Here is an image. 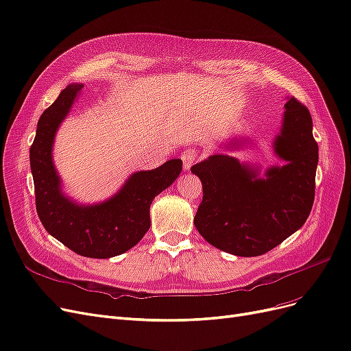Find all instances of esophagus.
Segmentation results:
<instances>
[{
    "instance_id": "esophagus-1",
    "label": "esophagus",
    "mask_w": 351,
    "mask_h": 351,
    "mask_svg": "<svg viewBox=\"0 0 351 351\" xmlns=\"http://www.w3.org/2000/svg\"><path fill=\"white\" fill-rule=\"evenodd\" d=\"M198 157H199V153H198V150H194V149H186L180 153V159H182V162H184L185 171H189L191 166L198 160Z\"/></svg>"
}]
</instances>
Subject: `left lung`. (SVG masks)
I'll use <instances>...</instances> for the list:
<instances>
[{
    "label": "left lung",
    "mask_w": 351,
    "mask_h": 351,
    "mask_svg": "<svg viewBox=\"0 0 351 351\" xmlns=\"http://www.w3.org/2000/svg\"><path fill=\"white\" fill-rule=\"evenodd\" d=\"M276 153L286 160L265 179L234 157L214 154L191 167L202 184V201L194 224L219 250L237 256H258L273 250L308 220L315 199L318 143L311 112L296 97L286 104Z\"/></svg>",
    "instance_id": "8db88e82"
}]
</instances>
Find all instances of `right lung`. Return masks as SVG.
Instances as JSON below:
<instances>
[{"label": "right lung", "instance_id": "1", "mask_svg": "<svg viewBox=\"0 0 351 351\" xmlns=\"http://www.w3.org/2000/svg\"><path fill=\"white\" fill-rule=\"evenodd\" d=\"M82 88V84L64 88L39 118L30 147L36 211L47 232L73 252L88 258H110L127 252L143 239L150 229L154 197L173 184L182 171V162L172 159L153 171L134 173L115 197L101 204L83 207L65 198L51 152L56 128Z\"/></svg>", "mask_w": 351, "mask_h": 351}]
</instances>
